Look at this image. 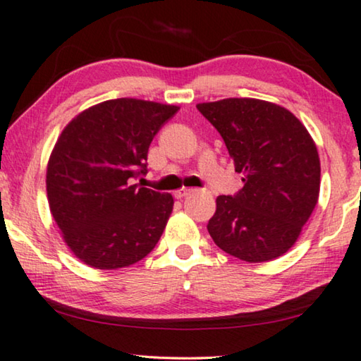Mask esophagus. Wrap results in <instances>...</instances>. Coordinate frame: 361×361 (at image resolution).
<instances>
[{"instance_id":"34e87169","label":"esophagus","mask_w":361,"mask_h":361,"mask_svg":"<svg viewBox=\"0 0 361 361\" xmlns=\"http://www.w3.org/2000/svg\"><path fill=\"white\" fill-rule=\"evenodd\" d=\"M193 190L192 189H180V190H177L176 193H174V197L176 198H185L187 195H190Z\"/></svg>"}]
</instances>
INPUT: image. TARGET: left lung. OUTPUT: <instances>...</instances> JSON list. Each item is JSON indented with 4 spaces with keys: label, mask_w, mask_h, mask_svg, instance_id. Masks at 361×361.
Here are the masks:
<instances>
[{
    "label": "left lung",
    "mask_w": 361,
    "mask_h": 361,
    "mask_svg": "<svg viewBox=\"0 0 361 361\" xmlns=\"http://www.w3.org/2000/svg\"><path fill=\"white\" fill-rule=\"evenodd\" d=\"M221 135L244 187L219 195L208 233L245 262H267L296 243L319 198V154L305 125L285 107L231 97L197 104Z\"/></svg>",
    "instance_id": "obj_1"
}]
</instances>
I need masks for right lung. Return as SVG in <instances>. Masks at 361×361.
<instances>
[{
	"instance_id": "right-lung-1",
	"label": "right lung",
	"mask_w": 361,
	"mask_h": 361,
	"mask_svg": "<svg viewBox=\"0 0 361 361\" xmlns=\"http://www.w3.org/2000/svg\"><path fill=\"white\" fill-rule=\"evenodd\" d=\"M177 106L111 99L66 125L47 166L50 212L71 252L101 270L146 257L174 207L171 193L146 189L149 145Z\"/></svg>"
}]
</instances>
